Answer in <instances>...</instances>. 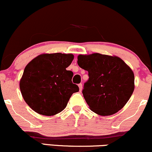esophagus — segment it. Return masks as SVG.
<instances>
[{
  "label": "esophagus",
  "instance_id": "1",
  "mask_svg": "<svg viewBox=\"0 0 152 152\" xmlns=\"http://www.w3.org/2000/svg\"><path fill=\"white\" fill-rule=\"evenodd\" d=\"M78 86H79V88H80V91H81L82 89H83V85H82L81 83H80V84H79V85H78Z\"/></svg>",
  "mask_w": 152,
  "mask_h": 152
}]
</instances>
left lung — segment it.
<instances>
[{
    "mask_svg": "<svg viewBox=\"0 0 152 152\" xmlns=\"http://www.w3.org/2000/svg\"><path fill=\"white\" fill-rule=\"evenodd\" d=\"M77 64L88 72L83 94L92 111L105 116L123 108L134 90V75L121 58L99 53L80 54Z\"/></svg>",
    "mask_w": 152,
    "mask_h": 152,
    "instance_id": "1",
    "label": "left lung"
}]
</instances>
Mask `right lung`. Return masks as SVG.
Segmentation results:
<instances>
[{
  "label": "right lung",
  "instance_id": "obj_1",
  "mask_svg": "<svg viewBox=\"0 0 152 152\" xmlns=\"http://www.w3.org/2000/svg\"><path fill=\"white\" fill-rule=\"evenodd\" d=\"M74 59L72 54H42L26 66L19 86L25 102L44 115H54L67 106L79 88L73 84V72L67 70Z\"/></svg>",
  "mask_w": 152,
  "mask_h": 152
}]
</instances>
